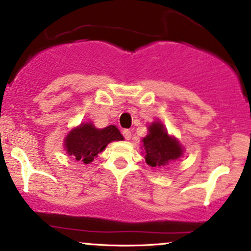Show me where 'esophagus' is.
<instances>
[{"instance_id": "1", "label": "esophagus", "mask_w": 251, "mask_h": 251, "mask_svg": "<svg viewBox=\"0 0 251 251\" xmlns=\"http://www.w3.org/2000/svg\"><path fill=\"white\" fill-rule=\"evenodd\" d=\"M123 134H124V137H125V139H127V140L131 139L132 133H131L130 130H124L123 131Z\"/></svg>"}]
</instances>
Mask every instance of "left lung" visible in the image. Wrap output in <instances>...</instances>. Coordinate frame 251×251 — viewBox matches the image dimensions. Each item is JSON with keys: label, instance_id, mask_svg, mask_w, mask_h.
<instances>
[{"label": "left lung", "instance_id": "left-lung-1", "mask_svg": "<svg viewBox=\"0 0 251 251\" xmlns=\"http://www.w3.org/2000/svg\"><path fill=\"white\" fill-rule=\"evenodd\" d=\"M142 143L145 162L152 168L168 166L183 156L182 145L177 138L168 133L163 124L158 120L148 125V134Z\"/></svg>", "mask_w": 251, "mask_h": 251}]
</instances>
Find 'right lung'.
Instances as JSON below:
<instances>
[{"instance_id":"right-lung-1","label":"right lung","mask_w":251,"mask_h":251,"mask_svg":"<svg viewBox=\"0 0 251 251\" xmlns=\"http://www.w3.org/2000/svg\"><path fill=\"white\" fill-rule=\"evenodd\" d=\"M118 140H124V137L117 126L109 125L98 128L92 121H88L81 123L68 132L64 138V149L68 155L73 156L76 161L89 164L109 143Z\"/></svg>"}]
</instances>
